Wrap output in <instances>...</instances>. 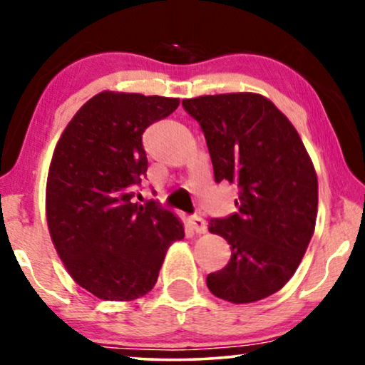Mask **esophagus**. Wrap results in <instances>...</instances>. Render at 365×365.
Wrapping results in <instances>:
<instances>
[{
  "instance_id": "1",
  "label": "esophagus",
  "mask_w": 365,
  "mask_h": 365,
  "mask_svg": "<svg viewBox=\"0 0 365 365\" xmlns=\"http://www.w3.org/2000/svg\"><path fill=\"white\" fill-rule=\"evenodd\" d=\"M187 224H189V227H191L196 234H204V232H206V229H207L206 221H204V219L199 217V216L189 217Z\"/></svg>"
}]
</instances>
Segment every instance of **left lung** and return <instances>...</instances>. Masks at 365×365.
Segmentation results:
<instances>
[{
  "label": "left lung",
  "mask_w": 365,
  "mask_h": 365,
  "mask_svg": "<svg viewBox=\"0 0 365 365\" xmlns=\"http://www.w3.org/2000/svg\"><path fill=\"white\" fill-rule=\"evenodd\" d=\"M206 138L217 182L237 184L239 212L211 219L231 259L206 279L232 304L272 296L294 276L316 229L317 174L292 123L257 93L182 99Z\"/></svg>",
  "instance_id": "obj_1"
}]
</instances>
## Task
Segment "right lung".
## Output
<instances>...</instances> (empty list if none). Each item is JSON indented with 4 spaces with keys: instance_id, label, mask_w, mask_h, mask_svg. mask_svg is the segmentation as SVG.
<instances>
[{
    "instance_id": "obj_1",
    "label": "right lung",
    "mask_w": 365,
    "mask_h": 365,
    "mask_svg": "<svg viewBox=\"0 0 365 365\" xmlns=\"http://www.w3.org/2000/svg\"><path fill=\"white\" fill-rule=\"evenodd\" d=\"M178 106V98L103 91L79 108L54 148L49 236L73 281L103 301L148 294L169 246L184 237L171 211L133 202L148 169L144 129Z\"/></svg>"
}]
</instances>
